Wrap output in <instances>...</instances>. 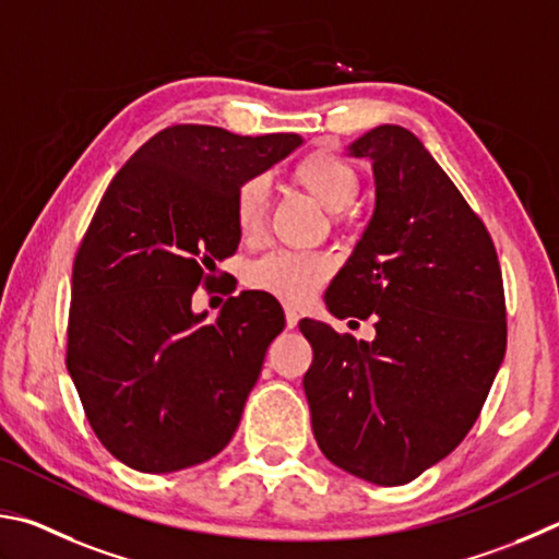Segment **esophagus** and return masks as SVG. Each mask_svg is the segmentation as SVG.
<instances>
[{"instance_id": "obj_1", "label": "esophagus", "mask_w": 559, "mask_h": 559, "mask_svg": "<svg viewBox=\"0 0 559 559\" xmlns=\"http://www.w3.org/2000/svg\"><path fill=\"white\" fill-rule=\"evenodd\" d=\"M285 319H287V329H295L299 324V311L285 307Z\"/></svg>"}]
</instances>
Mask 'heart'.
Instances as JSON below:
<instances>
[{
	"mask_svg": "<svg viewBox=\"0 0 559 559\" xmlns=\"http://www.w3.org/2000/svg\"><path fill=\"white\" fill-rule=\"evenodd\" d=\"M297 179L317 195L321 205L338 213L354 203L358 193V174L336 154L314 152L297 166ZM272 186L264 174L248 176L235 191V223L245 238H254L264 228L270 211ZM334 262L324 252L277 248L260 254L245 270V282L289 305H305L331 277Z\"/></svg>",
	"mask_w": 559,
	"mask_h": 559,
	"instance_id": "1",
	"label": "heart"
}]
</instances>
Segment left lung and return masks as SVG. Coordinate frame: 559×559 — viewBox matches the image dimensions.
Instances as JSON below:
<instances>
[{
	"instance_id": "1",
	"label": "left lung",
	"mask_w": 559,
	"mask_h": 559,
	"mask_svg": "<svg viewBox=\"0 0 559 559\" xmlns=\"http://www.w3.org/2000/svg\"><path fill=\"white\" fill-rule=\"evenodd\" d=\"M376 176V211L326 289L334 317L373 319L356 341L301 319L311 429L329 462L403 486L454 452L506 356L491 235L417 136L380 124L348 146Z\"/></svg>"
}]
</instances>
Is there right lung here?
Here are the masks:
<instances>
[{
  "mask_svg": "<svg viewBox=\"0 0 559 559\" xmlns=\"http://www.w3.org/2000/svg\"><path fill=\"white\" fill-rule=\"evenodd\" d=\"M299 144V134L166 127L117 171L87 225L66 366L97 439L136 472L209 462L240 425L285 314L274 297L240 292L203 324L191 297L238 250V186Z\"/></svg>",
  "mask_w": 559,
  "mask_h": 559,
  "instance_id": "1",
  "label": "right lung"
}]
</instances>
